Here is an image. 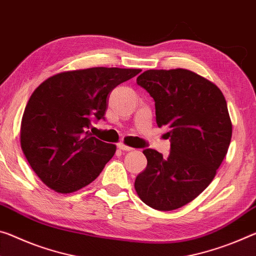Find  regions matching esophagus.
<instances>
[{"mask_svg": "<svg viewBox=\"0 0 256 256\" xmlns=\"http://www.w3.org/2000/svg\"><path fill=\"white\" fill-rule=\"evenodd\" d=\"M117 148H118L120 150H123V152H131V150H133V148L128 147V146H125L124 144H118Z\"/></svg>", "mask_w": 256, "mask_h": 256, "instance_id": "esophagus-1", "label": "esophagus"}]
</instances>
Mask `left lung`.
<instances>
[{
	"label": "left lung",
	"instance_id": "left-lung-1",
	"mask_svg": "<svg viewBox=\"0 0 256 256\" xmlns=\"http://www.w3.org/2000/svg\"><path fill=\"white\" fill-rule=\"evenodd\" d=\"M155 101L158 128H168V158L144 149L147 168L134 188L146 205L180 208L208 188L228 152L232 125L226 101L216 84L178 68L150 70L136 78Z\"/></svg>",
	"mask_w": 256,
	"mask_h": 256
}]
</instances>
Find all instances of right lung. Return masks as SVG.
Segmentation results:
<instances>
[{
    "label": "right lung",
    "mask_w": 256,
    "mask_h": 256,
    "mask_svg": "<svg viewBox=\"0 0 256 256\" xmlns=\"http://www.w3.org/2000/svg\"><path fill=\"white\" fill-rule=\"evenodd\" d=\"M140 72L106 67L64 72L33 92L24 112L20 144L48 188L70 194L98 178L116 146L92 136L91 122L104 120L109 93Z\"/></svg>",
    "instance_id": "add662e5"
}]
</instances>
